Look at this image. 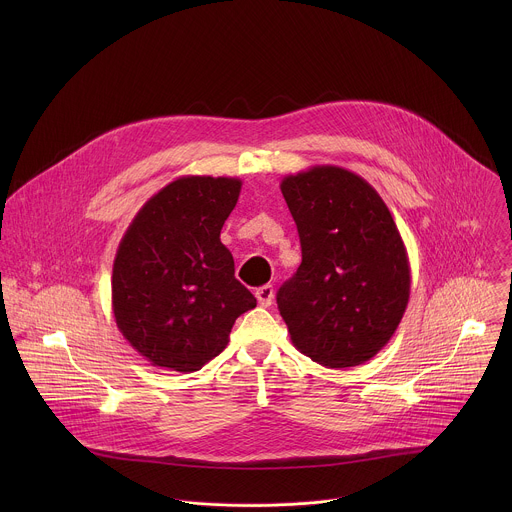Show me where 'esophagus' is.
I'll use <instances>...</instances> for the list:
<instances>
[{"instance_id":"esophagus-1","label":"esophagus","mask_w":512,"mask_h":512,"mask_svg":"<svg viewBox=\"0 0 512 512\" xmlns=\"http://www.w3.org/2000/svg\"><path fill=\"white\" fill-rule=\"evenodd\" d=\"M256 299L262 307H270L274 301V288L272 286H262L256 290Z\"/></svg>"}]
</instances>
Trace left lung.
<instances>
[{"mask_svg":"<svg viewBox=\"0 0 512 512\" xmlns=\"http://www.w3.org/2000/svg\"><path fill=\"white\" fill-rule=\"evenodd\" d=\"M301 264L278 292L299 353L327 368L363 365L398 329L410 262L388 207L370 183L337 165L286 175Z\"/></svg>","mask_w":512,"mask_h":512,"instance_id":"obj_1","label":"left lung"}]
</instances>
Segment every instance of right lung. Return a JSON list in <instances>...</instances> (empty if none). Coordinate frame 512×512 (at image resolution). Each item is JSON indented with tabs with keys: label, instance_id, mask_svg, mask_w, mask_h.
Masks as SVG:
<instances>
[{
	"label": "right lung",
	"instance_id": "1",
	"mask_svg": "<svg viewBox=\"0 0 512 512\" xmlns=\"http://www.w3.org/2000/svg\"><path fill=\"white\" fill-rule=\"evenodd\" d=\"M240 189L236 177H179L147 201L120 240L114 319L153 366L199 370L224 351L236 317L256 307L220 242Z\"/></svg>",
	"mask_w": 512,
	"mask_h": 512
}]
</instances>
